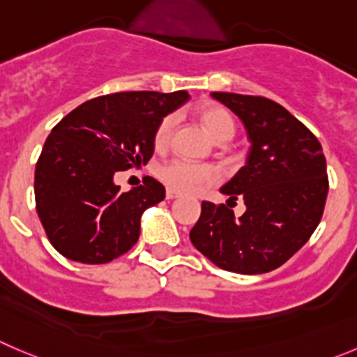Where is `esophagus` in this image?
Here are the masks:
<instances>
[{"instance_id":"1","label":"esophagus","mask_w":357,"mask_h":357,"mask_svg":"<svg viewBox=\"0 0 357 357\" xmlns=\"http://www.w3.org/2000/svg\"><path fill=\"white\" fill-rule=\"evenodd\" d=\"M178 198V195H176L175 191H172V189H166V199H175Z\"/></svg>"}]
</instances>
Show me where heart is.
I'll return each instance as SVG.
<instances>
[{"label": "heart", "mask_w": 357, "mask_h": 357, "mask_svg": "<svg viewBox=\"0 0 357 357\" xmlns=\"http://www.w3.org/2000/svg\"><path fill=\"white\" fill-rule=\"evenodd\" d=\"M195 115L202 122L206 133L215 142H227L235 137L236 122L222 105L206 101V103L198 105L195 108ZM173 128H175L173 115H165L158 122L154 137H152L154 147L158 151L168 147L169 140H172ZM158 176L162 181V184L168 185L172 191L185 192V195H191V192L199 191L202 188L212 185L217 178L215 172L210 166L192 165V162L182 161V159H173V161L162 165L158 169Z\"/></svg>", "instance_id": "b5f03b06"}]
</instances>
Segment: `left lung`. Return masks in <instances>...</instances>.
Here are the masks:
<instances>
[{"label": "left lung", "instance_id": "left-lung-1", "mask_svg": "<svg viewBox=\"0 0 357 357\" xmlns=\"http://www.w3.org/2000/svg\"><path fill=\"white\" fill-rule=\"evenodd\" d=\"M242 119L250 140L245 166L220 192L243 199L236 219L226 205L202 203L189 236L215 266L243 275L266 273L298 252L324 212L328 196L321 144L282 105L263 96L212 93Z\"/></svg>", "mask_w": 357, "mask_h": 357}]
</instances>
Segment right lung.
<instances>
[{"mask_svg":"<svg viewBox=\"0 0 357 357\" xmlns=\"http://www.w3.org/2000/svg\"><path fill=\"white\" fill-rule=\"evenodd\" d=\"M185 91H128L86 101L47 137L35 169V199L54 249L71 261L103 264L138 242L142 213L165 199L152 176L121 191L117 172L145 165L154 130L184 105Z\"/></svg>","mask_w":357,"mask_h":357,"instance_id":"add662e5","label":"right lung"}]
</instances>
